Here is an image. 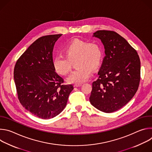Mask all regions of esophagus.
Listing matches in <instances>:
<instances>
[{"label": "esophagus", "mask_w": 152, "mask_h": 152, "mask_svg": "<svg viewBox=\"0 0 152 152\" xmlns=\"http://www.w3.org/2000/svg\"><path fill=\"white\" fill-rule=\"evenodd\" d=\"M82 85V83H75L74 85L75 87H79V86H80Z\"/></svg>", "instance_id": "34e87169"}]
</instances>
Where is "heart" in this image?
<instances>
[{
	"label": "heart",
	"instance_id": "b5f03b06",
	"mask_svg": "<svg viewBox=\"0 0 152 152\" xmlns=\"http://www.w3.org/2000/svg\"><path fill=\"white\" fill-rule=\"evenodd\" d=\"M64 55H58L53 61V66L57 73L66 76L70 71L72 63L76 59L73 71L67 78L70 83H81L87 80L92 70L97 69L102 63L103 52L100 43L88 42L78 38L69 42L64 49Z\"/></svg>",
	"mask_w": 152,
	"mask_h": 152
}]
</instances>
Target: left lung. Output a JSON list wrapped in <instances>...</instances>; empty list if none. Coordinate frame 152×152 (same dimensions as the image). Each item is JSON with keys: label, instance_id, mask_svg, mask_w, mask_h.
<instances>
[{"label": "left lung", "instance_id": "left-lung-1", "mask_svg": "<svg viewBox=\"0 0 152 152\" xmlns=\"http://www.w3.org/2000/svg\"><path fill=\"white\" fill-rule=\"evenodd\" d=\"M93 37L101 39L105 56L92 83L91 104L97 110L111 113L127 104L138 90L141 64L137 52L114 31L100 30Z\"/></svg>", "mask_w": 152, "mask_h": 152}]
</instances>
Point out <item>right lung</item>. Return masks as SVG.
I'll list each match as a JSON object with an SVG mask.
<instances>
[{"label": "right lung", "instance_id": "1", "mask_svg": "<svg viewBox=\"0 0 152 152\" xmlns=\"http://www.w3.org/2000/svg\"><path fill=\"white\" fill-rule=\"evenodd\" d=\"M61 35L38 38L20 56L14 67V79L20 103L42 119L61 113L73 90L72 85H63L64 79L53 66V47Z\"/></svg>", "mask_w": 152, "mask_h": 152}]
</instances>
